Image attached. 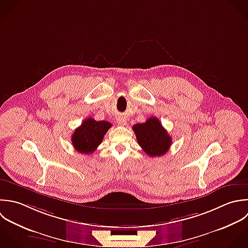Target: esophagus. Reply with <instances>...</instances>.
<instances>
[{
    "instance_id": "obj_1",
    "label": "esophagus",
    "mask_w": 248,
    "mask_h": 248,
    "mask_svg": "<svg viewBox=\"0 0 248 248\" xmlns=\"http://www.w3.org/2000/svg\"><path fill=\"white\" fill-rule=\"evenodd\" d=\"M117 123L120 125H125L126 124V119L124 118V117H119V118H117Z\"/></svg>"
}]
</instances>
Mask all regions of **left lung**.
<instances>
[{
  "label": "left lung",
  "instance_id": "1",
  "mask_svg": "<svg viewBox=\"0 0 248 248\" xmlns=\"http://www.w3.org/2000/svg\"><path fill=\"white\" fill-rule=\"evenodd\" d=\"M139 146L150 156L165 155L171 144L172 138L155 117L149 118L143 124L132 126Z\"/></svg>",
  "mask_w": 248,
  "mask_h": 248
}]
</instances>
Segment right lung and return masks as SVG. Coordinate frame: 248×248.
<instances>
[{
  "instance_id": "obj_1",
  "label": "right lung",
  "mask_w": 248,
  "mask_h": 248,
  "mask_svg": "<svg viewBox=\"0 0 248 248\" xmlns=\"http://www.w3.org/2000/svg\"><path fill=\"white\" fill-rule=\"evenodd\" d=\"M111 126L112 124L109 122H97L92 118H87L71 136L74 149L81 154L90 155L93 153L101 144L104 135Z\"/></svg>"
}]
</instances>
